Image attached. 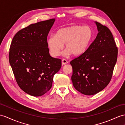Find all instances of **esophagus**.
Instances as JSON below:
<instances>
[{"label": "esophagus", "instance_id": "obj_1", "mask_svg": "<svg viewBox=\"0 0 125 125\" xmlns=\"http://www.w3.org/2000/svg\"><path fill=\"white\" fill-rule=\"evenodd\" d=\"M62 65H66L68 63V61L66 59H62Z\"/></svg>", "mask_w": 125, "mask_h": 125}]
</instances>
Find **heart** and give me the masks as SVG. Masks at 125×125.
Returning a JSON list of instances; mask_svg holds the SVG:
<instances>
[{
    "instance_id": "1",
    "label": "heart",
    "mask_w": 125,
    "mask_h": 125,
    "mask_svg": "<svg viewBox=\"0 0 125 125\" xmlns=\"http://www.w3.org/2000/svg\"><path fill=\"white\" fill-rule=\"evenodd\" d=\"M94 38V30L91 26L73 25L58 30L56 35L48 38L47 44L53 57L59 55L65 44V54L78 56L87 50Z\"/></svg>"
}]
</instances>
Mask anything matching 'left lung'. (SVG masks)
I'll return each mask as SVG.
<instances>
[{
  "mask_svg": "<svg viewBox=\"0 0 125 125\" xmlns=\"http://www.w3.org/2000/svg\"><path fill=\"white\" fill-rule=\"evenodd\" d=\"M95 23L99 31L96 38L85 52L70 62L73 86L86 95L98 93L110 83L118 56L110 30L100 23Z\"/></svg>",
  "mask_w": 125,
  "mask_h": 125,
  "instance_id": "1",
  "label": "left lung"
}]
</instances>
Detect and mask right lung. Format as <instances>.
<instances>
[{
  "instance_id": "obj_1",
  "label": "right lung",
  "mask_w": 125,
  "mask_h": 125,
  "mask_svg": "<svg viewBox=\"0 0 125 125\" xmlns=\"http://www.w3.org/2000/svg\"><path fill=\"white\" fill-rule=\"evenodd\" d=\"M54 19L30 24L12 40L9 61L18 85L27 94L40 96L51 89L62 60L49 54L47 36Z\"/></svg>"
}]
</instances>
